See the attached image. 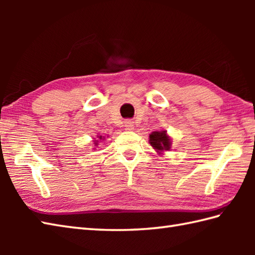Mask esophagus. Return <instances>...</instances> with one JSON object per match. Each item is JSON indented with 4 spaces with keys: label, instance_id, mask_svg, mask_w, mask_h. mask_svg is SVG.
<instances>
[{
    "label": "esophagus",
    "instance_id": "1",
    "mask_svg": "<svg viewBox=\"0 0 255 255\" xmlns=\"http://www.w3.org/2000/svg\"><path fill=\"white\" fill-rule=\"evenodd\" d=\"M125 128H126L127 130H133L134 124L131 119H127V121H125Z\"/></svg>",
    "mask_w": 255,
    "mask_h": 255
}]
</instances>
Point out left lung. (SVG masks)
<instances>
[{
    "mask_svg": "<svg viewBox=\"0 0 255 255\" xmlns=\"http://www.w3.org/2000/svg\"><path fill=\"white\" fill-rule=\"evenodd\" d=\"M149 142L152 145L153 149L158 151L159 153L171 149V138L167 136L166 130L153 131L149 134Z\"/></svg>",
    "mask_w": 255,
    "mask_h": 255,
    "instance_id": "obj_1",
    "label": "left lung"
}]
</instances>
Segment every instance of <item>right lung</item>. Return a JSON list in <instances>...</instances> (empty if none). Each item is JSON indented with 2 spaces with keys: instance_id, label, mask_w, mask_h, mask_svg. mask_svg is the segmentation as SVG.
Listing matches in <instances>:
<instances>
[{
  "instance_id": "right-lung-1",
  "label": "right lung",
  "mask_w": 255,
  "mask_h": 255,
  "mask_svg": "<svg viewBox=\"0 0 255 255\" xmlns=\"http://www.w3.org/2000/svg\"><path fill=\"white\" fill-rule=\"evenodd\" d=\"M99 138H100V139H102L103 137H102V136H99ZM97 142H99V140H95V141H94V144L96 145V144H97Z\"/></svg>"
}]
</instances>
